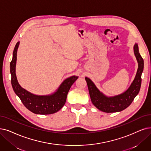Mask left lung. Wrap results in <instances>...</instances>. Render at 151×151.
<instances>
[{
  "label": "left lung",
  "instance_id": "obj_1",
  "mask_svg": "<svg viewBox=\"0 0 151 151\" xmlns=\"http://www.w3.org/2000/svg\"><path fill=\"white\" fill-rule=\"evenodd\" d=\"M134 52L138 63L137 73L130 87L123 93L114 96H106L96 88L89 78H85L90 99L94 106L100 111L106 113L121 111L131 105L139 92L141 85V75L144 69V60L139 52L138 45L136 43L134 46Z\"/></svg>",
  "mask_w": 151,
  "mask_h": 151
}]
</instances>
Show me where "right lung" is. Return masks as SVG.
<instances>
[{
  "label": "right lung",
  "instance_id": "obj_1",
  "mask_svg": "<svg viewBox=\"0 0 151 151\" xmlns=\"http://www.w3.org/2000/svg\"><path fill=\"white\" fill-rule=\"evenodd\" d=\"M19 43L20 42H17L15 46L12 60L10 64L11 83L15 93L24 106L33 113L50 114L58 111L64 105L69 90L78 77L74 76L66 79L56 91L50 95H37L28 92L19 85L15 74L17 53Z\"/></svg>",
  "mask_w": 151,
  "mask_h": 151
}]
</instances>
